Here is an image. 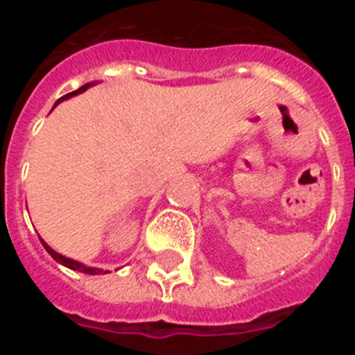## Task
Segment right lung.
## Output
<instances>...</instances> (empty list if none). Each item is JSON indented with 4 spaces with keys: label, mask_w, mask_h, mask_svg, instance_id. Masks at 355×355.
Masks as SVG:
<instances>
[{
    "label": "right lung",
    "mask_w": 355,
    "mask_h": 355,
    "mask_svg": "<svg viewBox=\"0 0 355 355\" xmlns=\"http://www.w3.org/2000/svg\"><path fill=\"white\" fill-rule=\"evenodd\" d=\"M96 83H97V81H90V83H85L83 87H80V89H78V90H74V92L65 94L64 97H60V99H58V101H56V105H58V103H62V101H65V99H69V97L78 96V94L85 92V90L90 89V87H94V85H96ZM56 105H55V106H56ZM55 106H53V108H55ZM40 241H42L44 249H46V250H48L49 254H51V258L55 259V261H58V263H60V265L67 266V268H71V270H76V272H81V274H89V275L108 274V270H103V268H96V266H87V265H83V263L76 261V259L65 258V256H62V254H58V252H56V250H53L51 247H49L48 243H46V241H44V240H40Z\"/></svg>",
    "instance_id": "add662e5"
}]
</instances>
